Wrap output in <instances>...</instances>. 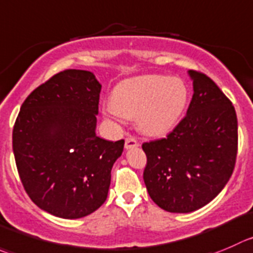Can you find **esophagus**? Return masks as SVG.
I'll use <instances>...</instances> for the list:
<instances>
[{
	"mask_svg": "<svg viewBox=\"0 0 253 253\" xmlns=\"http://www.w3.org/2000/svg\"><path fill=\"white\" fill-rule=\"evenodd\" d=\"M137 146H138V141H137V139L134 138V137L128 136L126 138V141H125V147H126L127 149L133 148V147H137Z\"/></svg>",
	"mask_w": 253,
	"mask_h": 253,
	"instance_id": "esophagus-1",
	"label": "esophagus"
}]
</instances>
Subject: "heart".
<instances>
[{
	"mask_svg": "<svg viewBox=\"0 0 253 253\" xmlns=\"http://www.w3.org/2000/svg\"><path fill=\"white\" fill-rule=\"evenodd\" d=\"M188 96V87L178 78L142 75L119 83L105 111L109 116L136 119L139 131L159 136L175 126Z\"/></svg>",
	"mask_w": 253,
	"mask_h": 253,
	"instance_id": "1",
	"label": "heart"
}]
</instances>
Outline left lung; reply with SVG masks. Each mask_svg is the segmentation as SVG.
<instances>
[{
	"label": "left lung",
	"mask_w": 253,
	"mask_h": 253,
	"mask_svg": "<svg viewBox=\"0 0 253 253\" xmlns=\"http://www.w3.org/2000/svg\"><path fill=\"white\" fill-rule=\"evenodd\" d=\"M194 94L186 115L167 137L144 142L149 197L169 212H190L211 202L229 181L237 156L232 102L204 73L189 70Z\"/></svg>",
	"instance_id": "left-lung-1"
}]
</instances>
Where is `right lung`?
Masks as SVG:
<instances>
[{
    "label": "right lung",
    "instance_id": "obj_1",
    "mask_svg": "<svg viewBox=\"0 0 253 253\" xmlns=\"http://www.w3.org/2000/svg\"><path fill=\"white\" fill-rule=\"evenodd\" d=\"M101 85L86 70L67 69L28 95L12 132L17 170L44 211L79 219L105 203L124 139L96 136Z\"/></svg>",
    "mask_w": 253,
    "mask_h": 253
}]
</instances>
